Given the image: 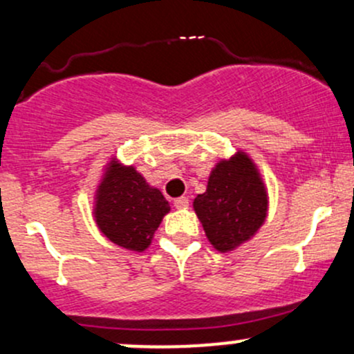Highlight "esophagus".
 <instances>
[{
  "mask_svg": "<svg viewBox=\"0 0 354 354\" xmlns=\"http://www.w3.org/2000/svg\"><path fill=\"white\" fill-rule=\"evenodd\" d=\"M188 203H189V200L186 196H180V198H176V200H174V207H176V208L188 207Z\"/></svg>",
  "mask_w": 354,
  "mask_h": 354,
  "instance_id": "esophagus-1",
  "label": "esophagus"
}]
</instances>
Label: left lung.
Listing matches in <instances>:
<instances>
[{
    "label": "left lung",
    "mask_w": 354,
    "mask_h": 354,
    "mask_svg": "<svg viewBox=\"0 0 354 354\" xmlns=\"http://www.w3.org/2000/svg\"><path fill=\"white\" fill-rule=\"evenodd\" d=\"M209 243L218 252H230L247 242L267 216V192L254 161L239 151L216 162L207 192L193 201Z\"/></svg>",
    "instance_id": "1"
}]
</instances>
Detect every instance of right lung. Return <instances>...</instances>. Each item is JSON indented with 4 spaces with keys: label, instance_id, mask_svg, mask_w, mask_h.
Wrapping results in <instances>:
<instances>
[{
    "label": "right lung",
    "instance_id": "obj_1",
    "mask_svg": "<svg viewBox=\"0 0 354 354\" xmlns=\"http://www.w3.org/2000/svg\"><path fill=\"white\" fill-rule=\"evenodd\" d=\"M169 203L158 188L146 183L134 166L112 159L95 195L97 227L115 245L142 252L151 245L154 232Z\"/></svg>",
    "mask_w": 354,
    "mask_h": 354
}]
</instances>
